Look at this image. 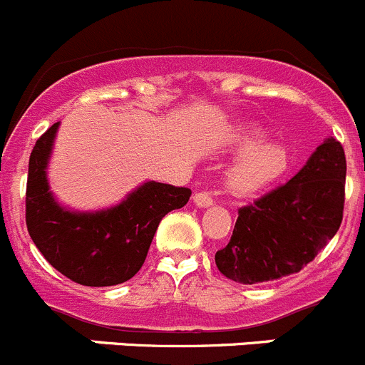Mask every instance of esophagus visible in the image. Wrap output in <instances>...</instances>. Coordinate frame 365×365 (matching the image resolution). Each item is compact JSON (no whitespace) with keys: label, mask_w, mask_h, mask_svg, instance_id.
<instances>
[{"label":"esophagus","mask_w":365,"mask_h":365,"mask_svg":"<svg viewBox=\"0 0 365 365\" xmlns=\"http://www.w3.org/2000/svg\"><path fill=\"white\" fill-rule=\"evenodd\" d=\"M193 204H195L197 207H210L211 204H213V199H211L210 193L199 192L193 195Z\"/></svg>","instance_id":"1"}]
</instances>
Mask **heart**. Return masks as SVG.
Wrapping results in <instances>:
<instances>
[{
	"instance_id": "obj_1",
	"label": "heart",
	"mask_w": 365,
	"mask_h": 365,
	"mask_svg": "<svg viewBox=\"0 0 365 365\" xmlns=\"http://www.w3.org/2000/svg\"><path fill=\"white\" fill-rule=\"evenodd\" d=\"M265 130L245 127L237 136V145L245 148L225 173V185L237 193H251L270 185L290 165V150L281 141H262Z\"/></svg>"
}]
</instances>
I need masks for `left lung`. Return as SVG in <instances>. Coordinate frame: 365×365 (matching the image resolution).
<instances>
[{
	"mask_svg": "<svg viewBox=\"0 0 365 365\" xmlns=\"http://www.w3.org/2000/svg\"><path fill=\"white\" fill-rule=\"evenodd\" d=\"M344 185V148L329 136L289 182L240 207L231 240L215 255L218 270L244 284L299 272L341 227Z\"/></svg>",
	"mask_w": 365,
	"mask_h": 365,
	"instance_id": "8db88e82",
	"label": "left lung"
}]
</instances>
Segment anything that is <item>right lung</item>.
Segmentation results:
<instances>
[{
	"label": "right lung",
	"mask_w": 365,
	"mask_h": 365,
	"mask_svg": "<svg viewBox=\"0 0 365 365\" xmlns=\"http://www.w3.org/2000/svg\"><path fill=\"white\" fill-rule=\"evenodd\" d=\"M58 125L48 128L30 154L26 227L48 263L71 281L120 284L141 269L161 218L186 206L192 190L147 180L110 207L71 210L55 199L48 180Z\"/></svg>",
	"instance_id": "1"
}]
</instances>
